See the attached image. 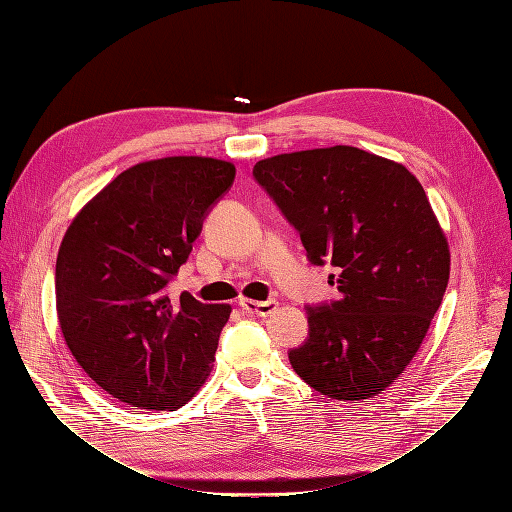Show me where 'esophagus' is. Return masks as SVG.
Masks as SVG:
<instances>
[{
  "label": "esophagus",
  "instance_id": "obj_1",
  "mask_svg": "<svg viewBox=\"0 0 512 512\" xmlns=\"http://www.w3.org/2000/svg\"><path fill=\"white\" fill-rule=\"evenodd\" d=\"M239 307L243 309L245 314H252V316H269L273 309L277 307V303L273 299L269 301H252V299H241Z\"/></svg>",
  "mask_w": 512,
  "mask_h": 512
}]
</instances>
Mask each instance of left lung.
<instances>
[{
  "instance_id": "left-lung-1",
  "label": "left lung",
  "mask_w": 512,
  "mask_h": 512,
  "mask_svg": "<svg viewBox=\"0 0 512 512\" xmlns=\"http://www.w3.org/2000/svg\"><path fill=\"white\" fill-rule=\"evenodd\" d=\"M252 175L307 260L335 267L339 299L305 307L309 333L288 352L292 369L331 399L378 395L421 348L451 271L423 185L406 166L346 145L260 160Z\"/></svg>"
}]
</instances>
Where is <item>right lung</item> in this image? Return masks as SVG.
Returning a JSON list of instances; mask_svg holds the SVG:
<instances>
[{"label": "right lung", "instance_id": "add662e5", "mask_svg": "<svg viewBox=\"0 0 512 512\" xmlns=\"http://www.w3.org/2000/svg\"><path fill=\"white\" fill-rule=\"evenodd\" d=\"M230 162L177 156L123 170L83 207L55 265L57 318L85 374L123 404L175 410L207 380L230 305L168 297Z\"/></svg>", "mask_w": 512, "mask_h": 512}]
</instances>
